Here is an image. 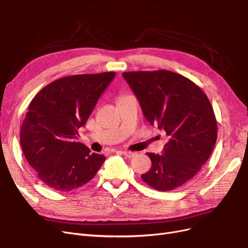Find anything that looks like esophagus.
Segmentation results:
<instances>
[{"mask_svg":"<svg viewBox=\"0 0 248 248\" xmlns=\"http://www.w3.org/2000/svg\"><path fill=\"white\" fill-rule=\"evenodd\" d=\"M122 154L127 158H132V157H134L136 155V153H134V152H128V151H122Z\"/></svg>","mask_w":248,"mask_h":248,"instance_id":"1","label":"esophagus"}]
</instances>
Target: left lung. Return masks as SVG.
<instances>
[{
	"label": "left lung",
	"instance_id": "8db88e82",
	"mask_svg": "<svg viewBox=\"0 0 248 248\" xmlns=\"http://www.w3.org/2000/svg\"><path fill=\"white\" fill-rule=\"evenodd\" d=\"M123 77L147 120L169 140L163 154L148 153L152 167L142 181L157 191L174 190L200 171L215 148L217 125L210 101L194 82L170 71L125 72Z\"/></svg>",
	"mask_w": 248,
	"mask_h": 248
}]
</instances>
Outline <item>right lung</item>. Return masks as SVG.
<instances>
[{"instance_id": "obj_1", "label": "right lung", "mask_w": 248, "mask_h": 248, "mask_svg": "<svg viewBox=\"0 0 248 248\" xmlns=\"http://www.w3.org/2000/svg\"><path fill=\"white\" fill-rule=\"evenodd\" d=\"M116 73L74 75L55 80L32 98L20 129L25 159L40 181L61 192L86 185L106 157L77 141Z\"/></svg>"}]
</instances>
